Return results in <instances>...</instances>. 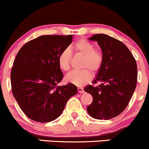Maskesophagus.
Wrapping results in <instances>:
<instances>
[{"mask_svg":"<svg viewBox=\"0 0 149 149\" xmlns=\"http://www.w3.org/2000/svg\"><path fill=\"white\" fill-rule=\"evenodd\" d=\"M77 90H78V93H85V91H84V89L82 88V87H78Z\"/></svg>","mask_w":149,"mask_h":149,"instance_id":"obj_1","label":"esophagus"}]
</instances>
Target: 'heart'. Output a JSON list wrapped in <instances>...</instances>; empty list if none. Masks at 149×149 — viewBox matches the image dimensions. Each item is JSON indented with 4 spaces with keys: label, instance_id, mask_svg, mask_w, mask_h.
Listing matches in <instances>:
<instances>
[{
    "label": "heart",
    "instance_id": "heart-1",
    "mask_svg": "<svg viewBox=\"0 0 149 149\" xmlns=\"http://www.w3.org/2000/svg\"><path fill=\"white\" fill-rule=\"evenodd\" d=\"M73 49L78 54L84 56L81 68L83 70H75L66 76V80L77 86H83L88 83L92 79L93 74H95L101 68L103 61V56L100 50L95 49L94 44L85 39H81L72 46ZM72 52L69 48L64 49L58 56V64L63 71H68L70 69Z\"/></svg>",
    "mask_w": 149,
    "mask_h": 149
}]
</instances>
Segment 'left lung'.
<instances>
[{
	"label": "left lung",
	"mask_w": 149,
	"mask_h": 149,
	"mask_svg": "<svg viewBox=\"0 0 149 149\" xmlns=\"http://www.w3.org/2000/svg\"><path fill=\"white\" fill-rule=\"evenodd\" d=\"M103 56L101 68L93 84L84 90L93 101L87 110L93 118L109 120L120 115L129 103L137 84V64L128 47L115 38L103 33L93 35Z\"/></svg>",
	"instance_id": "1"
}]
</instances>
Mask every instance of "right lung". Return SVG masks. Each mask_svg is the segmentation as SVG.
I'll use <instances>...</instances> for the list:
<instances>
[{
  "instance_id": "1",
  "label": "right lung",
  "mask_w": 149,
  "mask_h": 149,
  "mask_svg": "<svg viewBox=\"0 0 149 149\" xmlns=\"http://www.w3.org/2000/svg\"><path fill=\"white\" fill-rule=\"evenodd\" d=\"M72 41V35H44L28 41L18 51L10 72L12 93L31 120H55L67 100L77 93L72 83L56 86L64 77L58 56Z\"/></svg>"
}]
</instances>
